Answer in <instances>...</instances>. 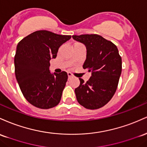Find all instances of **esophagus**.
<instances>
[{"instance_id": "esophagus-1", "label": "esophagus", "mask_w": 147, "mask_h": 147, "mask_svg": "<svg viewBox=\"0 0 147 147\" xmlns=\"http://www.w3.org/2000/svg\"><path fill=\"white\" fill-rule=\"evenodd\" d=\"M67 75H68L69 78H71V77L72 76V74H71V73H69H69H67Z\"/></svg>"}]
</instances>
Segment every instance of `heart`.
I'll list each match as a JSON object with an SVG mask.
<instances>
[{
  "instance_id": "heart-1",
  "label": "heart",
  "mask_w": 147,
  "mask_h": 147,
  "mask_svg": "<svg viewBox=\"0 0 147 147\" xmlns=\"http://www.w3.org/2000/svg\"><path fill=\"white\" fill-rule=\"evenodd\" d=\"M76 44H78V43H76Z\"/></svg>"
}]
</instances>
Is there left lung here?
Listing matches in <instances>:
<instances>
[{"mask_svg":"<svg viewBox=\"0 0 147 147\" xmlns=\"http://www.w3.org/2000/svg\"><path fill=\"white\" fill-rule=\"evenodd\" d=\"M72 37L86 47V60L82 67L92 72L86 82L79 78L80 85L75 89L77 100L87 109H98L107 104L116 92L121 74V57L116 46L98 34Z\"/></svg>","mask_w":147,"mask_h":147,"instance_id":"left-lung-1","label":"left lung"}]
</instances>
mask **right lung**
Returning a JSON list of instances; mask_svg holds the SVG:
<instances>
[{
    "mask_svg": "<svg viewBox=\"0 0 147 147\" xmlns=\"http://www.w3.org/2000/svg\"><path fill=\"white\" fill-rule=\"evenodd\" d=\"M47 30H38L24 37L16 47L14 68L16 80L26 99L41 109L60 103L68 79L67 72L51 74L50 60L61 45L71 39Z\"/></svg>",
    "mask_w": 147,
    "mask_h": 147,
    "instance_id": "1",
    "label": "right lung"
}]
</instances>
